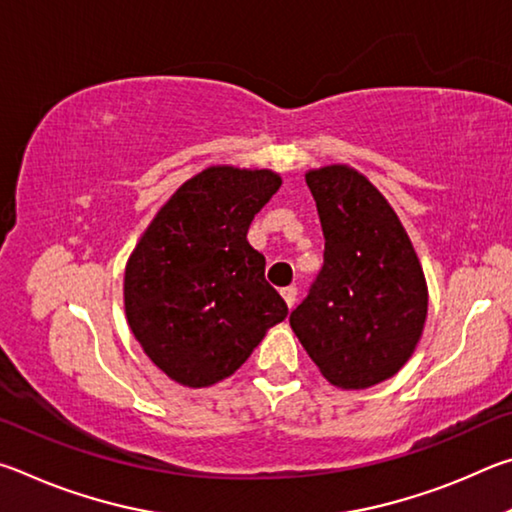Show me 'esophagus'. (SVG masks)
Listing matches in <instances>:
<instances>
[{
  "label": "esophagus",
  "mask_w": 512,
  "mask_h": 512,
  "mask_svg": "<svg viewBox=\"0 0 512 512\" xmlns=\"http://www.w3.org/2000/svg\"><path fill=\"white\" fill-rule=\"evenodd\" d=\"M280 293H282L284 302H287V305H289V309L296 307V300H298V289L296 287H284Z\"/></svg>",
  "instance_id": "obj_1"
}]
</instances>
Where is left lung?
I'll use <instances>...</instances> for the list:
<instances>
[{"label": "left lung", "mask_w": 512, "mask_h": 512, "mask_svg": "<svg viewBox=\"0 0 512 512\" xmlns=\"http://www.w3.org/2000/svg\"><path fill=\"white\" fill-rule=\"evenodd\" d=\"M305 180L325 264L289 323L329 384L363 391L411 359L427 320V280L400 216L363 173L329 164Z\"/></svg>", "instance_id": "obj_1"}]
</instances>
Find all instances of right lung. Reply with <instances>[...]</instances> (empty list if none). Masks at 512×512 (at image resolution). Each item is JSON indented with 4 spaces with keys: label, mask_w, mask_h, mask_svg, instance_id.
I'll list each match as a JSON object with an SVG mask.
<instances>
[{
    "label": "right lung",
    "mask_w": 512,
    "mask_h": 512,
    "mask_svg": "<svg viewBox=\"0 0 512 512\" xmlns=\"http://www.w3.org/2000/svg\"><path fill=\"white\" fill-rule=\"evenodd\" d=\"M280 173L214 164L180 185L128 257L124 309L169 379L207 388L235 375L289 309L248 244Z\"/></svg>",
    "instance_id": "1"
}]
</instances>
